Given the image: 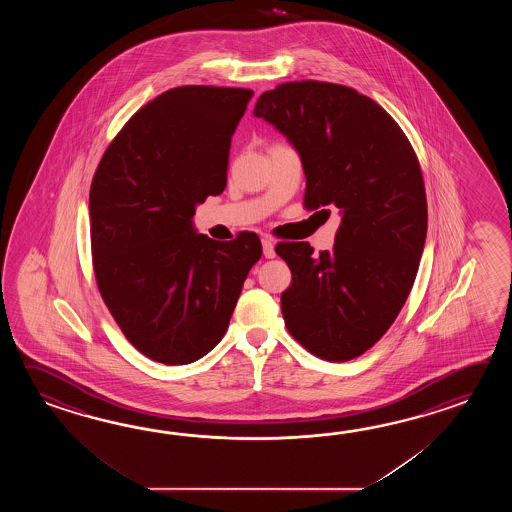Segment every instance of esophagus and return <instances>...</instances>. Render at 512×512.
<instances>
[{
	"mask_svg": "<svg viewBox=\"0 0 512 512\" xmlns=\"http://www.w3.org/2000/svg\"><path fill=\"white\" fill-rule=\"evenodd\" d=\"M261 245H263V256L272 260V258L276 256V251H274V241H272L271 238H263V240H261Z\"/></svg>",
	"mask_w": 512,
	"mask_h": 512,
	"instance_id": "obj_1",
	"label": "esophagus"
}]
</instances>
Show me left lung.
<instances>
[{"instance_id":"obj_1","label":"left lung","mask_w":512,"mask_h":512,"mask_svg":"<svg viewBox=\"0 0 512 512\" xmlns=\"http://www.w3.org/2000/svg\"><path fill=\"white\" fill-rule=\"evenodd\" d=\"M254 117L274 126L304 166L307 208H338L333 251L280 243L293 282L285 326L331 362L362 355L392 326L425 249V183L397 122L351 87L302 80L265 91Z\"/></svg>"}]
</instances>
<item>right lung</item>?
Returning <instances> with one entry per match:
<instances>
[{"mask_svg":"<svg viewBox=\"0 0 512 512\" xmlns=\"http://www.w3.org/2000/svg\"><path fill=\"white\" fill-rule=\"evenodd\" d=\"M251 89L183 86L139 109L109 144L89 192L98 291L122 333L168 366L225 337L260 238L210 240L194 214L227 186L230 139Z\"/></svg>","mask_w":512,"mask_h":512,"instance_id":"obj_1","label":"right lung"}]
</instances>
